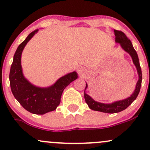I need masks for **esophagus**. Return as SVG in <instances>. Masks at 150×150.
Listing matches in <instances>:
<instances>
[{"mask_svg": "<svg viewBox=\"0 0 150 150\" xmlns=\"http://www.w3.org/2000/svg\"><path fill=\"white\" fill-rule=\"evenodd\" d=\"M79 71V73H82V68H78V70H77Z\"/></svg>", "mask_w": 150, "mask_h": 150, "instance_id": "esophagus-1", "label": "esophagus"}]
</instances>
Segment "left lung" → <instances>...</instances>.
Segmentation results:
<instances>
[{
  "instance_id": "8db88e82",
  "label": "left lung",
  "mask_w": 150,
  "mask_h": 150,
  "mask_svg": "<svg viewBox=\"0 0 150 150\" xmlns=\"http://www.w3.org/2000/svg\"><path fill=\"white\" fill-rule=\"evenodd\" d=\"M114 34L115 36H116V39H115L116 43L120 44L122 49L131 56L132 62H133L134 65H135L137 74H138V80H137V84H136L135 90L130 97L125 99H123V100L114 101V102L111 103V104H104V103L98 102V101L94 100L88 94H86L85 90L87 89V86H88L87 84L86 83L85 95L84 96H85L86 103L88 105L89 108L94 110V111L108 113H118L128 108L137 98L139 92H140L141 84H142V70H141L140 62H139L138 56H137V53L135 51V49L133 48L131 42L127 37V36L121 31L114 30Z\"/></svg>"
}]
</instances>
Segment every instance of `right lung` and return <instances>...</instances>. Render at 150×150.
I'll return each instance as SVG.
<instances>
[{"label":"right lung","mask_w":150,"mask_h":150,"mask_svg":"<svg viewBox=\"0 0 150 150\" xmlns=\"http://www.w3.org/2000/svg\"><path fill=\"white\" fill-rule=\"evenodd\" d=\"M39 30L27 36L15 51L10 71V85L15 99L29 112L43 115L56 109L65 87L78 77L75 71L60 77L53 85L47 87L34 85L24 76L21 65V56L24 48Z\"/></svg>","instance_id":"1"}]
</instances>
